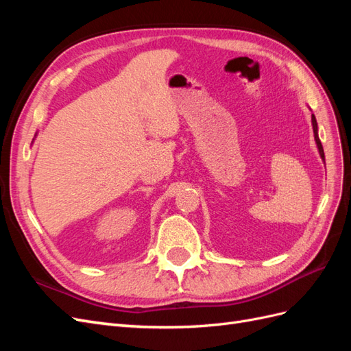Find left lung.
<instances>
[{
    "label": "left lung",
    "mask_w": 351,
    "mask_h": 351,
    "mask_svg": "<svg viewBox=\"0 0 351 351\" xmlns=\"http://www.w3.org/2000/svg\"><path fill=\"white\" fill-rule=\"evenodd\" d=\"M312 125H313V136H315V142H316V146H317V151H319V155L322 158V161L325 162V154H324V147H322V143L319 141V136H317V123H316V119L315 115L312 114Z\"/></svg>",
    "instance_id": "1"
}]
</instances>
